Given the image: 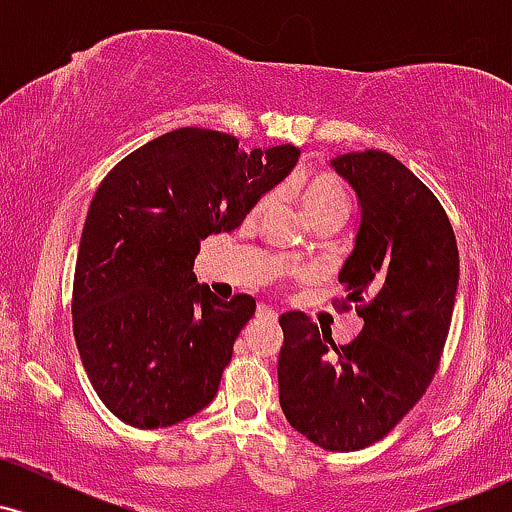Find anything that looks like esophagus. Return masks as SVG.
Instances as JSON below:
<instances>
[{"mask_svg": "<svg viewBox=\"0 0 512 512\" xmlns=\"http://www.w3.org/2000/svg\"><path fill=\"white\" fill-rule=\"evenodd\" d=\"M257 317H262V320H276V310L269 308V305H257Z\"/></svg>", "mask_w": 512, "mask_h": 512, "instance_id": "34e87169", "label": "esophagus"}]
</instances>
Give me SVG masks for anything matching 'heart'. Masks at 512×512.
Here are the masks:
<instances>
[{"label":"heart","instance_id":"b5f03b06","mask_svg":"<svg viewBox=\"0 0 512 512\" xmlns=\"http://www.w3.org/2000/svg\"><path fill=\"white\" fill-rule=\"evenodd\" d=\"M301 202H303L305 214H308V219L322 214V211L346 209V204H349L346 202V190L342 187V182L334 180L332 175H325V173L310 175V178L303 182ZM267 207H269V197H262L260 202L252 207L250 216L252 219H257V216H260Z\"/></svg>","mask_w":512,"mask_h":512}]
</instances>
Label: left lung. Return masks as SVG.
Listing matches in <instances>:
<instances>
[{"label":"left lung","mask_w":512,"mask_h":512,"mask_svg":"<svg viewBox=\"0 0 512 512\" xmlns=\"http://www.w3.org/2000/svg\"><path fill=\"white\" fill-rule=\"evenodd\" d=\"M332 168L361 204L339 284L342 308L356 303L363 330L337 346L308 315L284 313L276 370L289 424L320 448L349 452L387 436L431 385L455 308L460 255L436 195L395 156L351 151L332 158Z\"/></svg>","instance_id":"obj_1"}]
</instances>
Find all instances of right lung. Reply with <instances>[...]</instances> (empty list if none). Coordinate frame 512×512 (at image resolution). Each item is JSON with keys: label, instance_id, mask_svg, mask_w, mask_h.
I'll use <instances>...</instances> for the list:
<instances>
[{"label": "right lung", "instance_id": "1", "mask_svg": "<svg viewBox=\"0 0 512 512\" xmlns=\"http://www.w3.org/2000/svg\"><path fill=\"white\" fill-rule=\"evenodd\" d=\"M301 151H243L214 129L182 127L105 175L81 233L74 339L93 390L120 421L166 428L219 392L255 298L221 301L192 272L199 240L233 231Z\"/></svg>", "mask_w": 512, "mask_h": 512}]
</instances>
